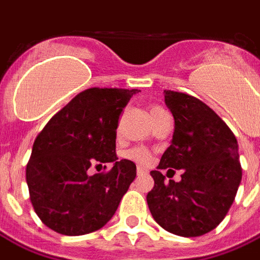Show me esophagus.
I'll list each match as a JSON object with an SVG mask.
<instances>
[{
  "label": "esophagus",
  "instance_id": "34e87169",
  "mask_svg": "<svg viewBox=\"0 0 260 260\" xmlns=\"http://www.w3.org/2000/svg\"><path fill=\"white\" fill-rule=\"evenodd\" d=\"M136 171H138V175H143V174H147L146 169H143V167H140V166H138Z\"/></svg>",
  "mask_w": 260,
  "mask_h": 260
}]
</instances>
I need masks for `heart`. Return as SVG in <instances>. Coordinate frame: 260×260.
I'll list each match as a JSON object with an SVG mask.
<instances>
[{"label":"heart","mask_w":260,"mask_h":260,"mask_svg":"<svg viewBox=\"0 0 260 260\" xmlns=\"http://www.w3.org/2000/svg\"><path fill=\"white\" fill-rule=\"evenodd\" d=\"M165 112H166V110L163 109V108H160V106H152L150 110L151 118L156 117V116L165 113ZM128 156H129L131 159H134L135 162L140 163V165H148V163L151 162V158H152L150 154V151L146 150V148H143V147H135V148L129 150Z\"/></svg>","instance_id":"heart-1"}]
</instances>
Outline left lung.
Returning a JSON list of instances; mask_svg holds the SVG:
<instances>
[{"instance_id":"1","label":"left lung","mask_w":260,"mask_h":260,"mask_svg":"<svg viewBox=\"0 0 260 260\" xmlns=\"http://www.w3.org/2000/svg\"><path fill=\"white\" fill-rule=\"evenodd\" d=\"M173 113L174 135L158 169L183 170L181 181L151 171L147 194L152 217L166 231L197 238L214 230L234 204L242 181L238 140L230 126L201 100L165 90Z\"/></svg>"}]
</instances>
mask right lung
Masks as SVG:
<instances>
[{
    "instance_id": "right-lung-1",
    "label": "right lung",
    "mask_w": 260,
    "mask_h": 260,
    "mask_svg": "<svg viewBox=\"0 0 260 260\" xmlns=\"http://www.w3.org/2000/svg\"><path fill=\"white\" fill-rule=\"evenodd\" d=\"M138 89L91 87L77 94L52 116L35 139L25 170L35 212L55 232L79 236L113 217L136 177V165L117 162L120 114ZM113 161L108 172L88 169ZM106 167V166H104Z\"/></svg>"
}]
</instances>
